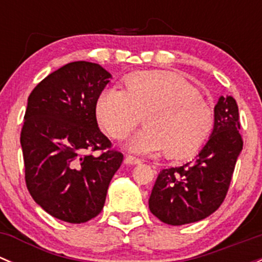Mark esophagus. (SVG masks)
<instances>
[{"label":"esophagus","mask_w":262,"mask_h":262,"mask_svg":"<svg viewBox=\"0 0 262 262\" xmlns=\"http://www.w3.org/2000/svg\"><path fill=\"white\" fill-rule=\"evenodd\" d=\"M141 162H142L141 158L134 157V156L128 155L125 157V163H126V165H139V163H141Z\"/></svg>","instance_id":"34e87169"}]
</instances>
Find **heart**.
Masks as SVG:
<instances>
[{"label":"heart","instance_id":"b5f03b06","mask_svg":"<svg viewBox=\"0 0 262 262\" xmlns=\"http://www.w3.org/2000/svg\"><path fill=\"white\" fill-rule=\"evenodd\" d=\"M95 114L102 130L114 139L128 137L143 118L146 128L126 146L136 153L163 149L170 160H186L198 153L214 124L209 102L184 76L166 70L126 76L124 92L104 90Z\"/></svg>","mask_w":262,"mask_h":262}]
</instances>
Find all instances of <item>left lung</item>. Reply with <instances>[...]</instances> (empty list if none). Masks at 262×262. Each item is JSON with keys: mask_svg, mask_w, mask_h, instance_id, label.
<instances>
[{"mask_svg": "<svg viewBox=\"0 0 262 262\" xmlns=\"http://www.w3.org/2000/svg\"><path fill=\"white\" fill-rule=\"evenodd\" d=\"M236 100L221 96L214 106V128L192 162L161 171L150 192L149 210L171 226L194 223L221 207L244 147Z\"/></svg>", "mask_w": 262, "mask_h": 262, "instance_id": "left-lung-1", "label": "left lung"}]
</instances>
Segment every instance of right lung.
Segmentation results:
<instances>
[{
	"mask_svg": "<svg viewBox=\"0 0 262 262\" xmlns=\"http://www.w3.org/2000/svg\"><path fill=\"white\" fill-rule=\"evenodd\" d=\"M112 75L97 63H68L36 84L28 99L21 148L29 192L47 213L84 223L102 210L123 162L100 132L95 106ZM109 149L99 158L90 151Z\"/></svg>",
	"mask_w": 262,
	"mask_h": 262,
	"instance_id": "add662e5",
	"label": "right lung"
}]
</instances>
